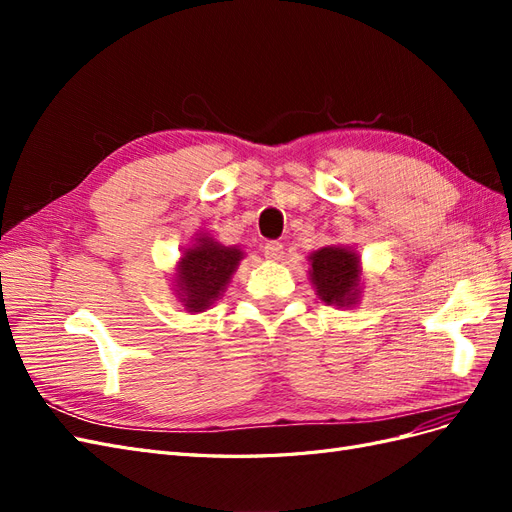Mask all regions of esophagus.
Masks as SVG:
<instances>
[{
	"label": "esophagus",
	"mask_w": 512,
	"mask_h": 512,
	"mask_svg": "<svg viewBox=\"0 0 512 512\" xmlns=\"http://www.w3.org/2000/svg\"><path fill=\"white\" fill-rule=\"evenodd\" d=\"M265 256H267L269 260H282V256H284V245L277 243V241L265 243Z\"/></svg>",
	"instance_id": "obj_1"
}]
</instances>
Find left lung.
<instances>
[{"label": "left lung", "mask_w": 512, "mask_h": 512, "mask_svg": "<svg viewBox=\"0 0 512 512\" xmlns=\"http://www.w3.org/2000/svg\"><path fill=\"white\" fill-rule=\"evenodd\" d=\"M309 282L324 305L356 307L363 292L361 256L350 245H324L307 256Z\"/></svg>", "instance_id": "1"}]
</instances>
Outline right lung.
Here are the masks:
<instances>
[{"instance_id":"right-lung-1","label":"right lung","mask_w":512,"mask_h":512,"mask_svg":"<svg viewBox=\"0 0 512 512\" xmlns=\"http://www.w3.org/2000/svg\"><path fill=\"white\" fill-rule=\"evenodd\" d=\"M245 258L239 245H224L200 232L181 252L173 273V290L185 312L200 314L218 303Z\"/></svg>"}]
</instances>
